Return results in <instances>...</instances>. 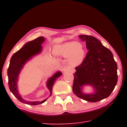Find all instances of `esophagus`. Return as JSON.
I'll use <instances>...</instances> for the list:
<instances>
[{
    "instance_id": "esophagus-1",
    "label": "esophagus",
    "mask_w": 127,
    "mask_h": 127,
    "mask_svg": "<svg viewBox=\"0 0 127 127\" xmlns=\"http://www.w3.org/2000/svg\"><path fill=\"white\" fill-rule=\"evenodd\" d=\"M62 70L63 71H70V68L68 66H65L63 68Z\"/></svg>"
}]
</instances>
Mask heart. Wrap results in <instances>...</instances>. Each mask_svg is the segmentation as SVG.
Segmentation results:
<instances>
[{
  "label": "heart",
  "instance_id": "heart-1",
  "mask_svg": "<svg viewBox=\"0 0 127 127\" xmlns=\"http://www.w3.org/2000/svg\"><path fill=\"white\" fill-rule=\"evenodd\" d=\"M56 54L65 58L69 57V62L74 65H80L86 55L84 46L77 42H69L59 45L55 48Z\"/></svg>",
  "mask_w": 127,
  "mask_h": 127
}]
</instances>
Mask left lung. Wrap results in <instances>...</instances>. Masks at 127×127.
I'll return each mask as SVG.
<instances>
[{
  "label": "left lung",
  "instance_id": "1",
  "mask_svg": "<svg viewBox=\"0 0 127 127\" xmlns=\"http://www.w3.org/2000/svg\"><path fill=\"white\" fill-rule=\"evenodd\" d=\"M89 51L83 62L75 68L72 91L84 100L95 102L108 97L117 82V65L112 52L94 36L81 35ZM92 85L95 93L85 95L81 91L84 85Z\"/></svg>",
  "mask_w": 127,
  "mask_h": 127
}]
</instances>
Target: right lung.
I'll return each instance as SVG.
<instances>
[{
  "label": "right lung",
  "instance_id": "1",
  "mask_svg": "<svg viewBox=\"0 0 127 127\" xmlns=\"http://www.w3.org/2000/svg\"><path fill=\"white\" fill-rule=\"evenodd\" d=\"M44 41L45 38L44 37L40 36L32 41L27 43L21 49L16 52L12 56L10 60L7 71L8 85L10 90L19 101L25 104L33 105L40 104L44 103L47 99V98L41 102L26 101L23 99L19 94L17 85L18 75L23 67L24 65L33 56L38 54L42 51V46L41 45ZM61 75L62 73L59 71L51 77L47 82V86L50 92L49 96L52 95V86L56 79Z\"/></svg>",
  "mask_w": 127,
  "mask_h": 127
}]
</instances>
